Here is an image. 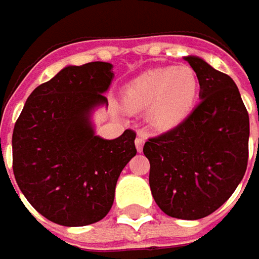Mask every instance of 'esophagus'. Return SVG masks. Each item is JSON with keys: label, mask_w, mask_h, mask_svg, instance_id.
<instances>
[{"label": "esophagus", "mask_w": 259, "mask_h": 259, "mask_svg": "<svg viewBox=\"0 0 259 259\" xmlns=\"http://www.w3.org/2000/svg\"><path fill=\"white\" fill-rule=\"evenodd\" d=\"M144 143H145L144 135L140 134L137 138H135V148H137V151H138V153H141V151H143V148H144Z\"/></svg>", "instance_id": "obj_1"}]
</instances>
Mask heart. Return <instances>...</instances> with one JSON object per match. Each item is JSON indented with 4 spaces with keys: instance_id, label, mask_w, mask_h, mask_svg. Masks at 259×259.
Segmentation results:
<instances>
[{
    "instance_id": "1",
    "label": "heart",
    "mask_w": 259,
    "mask_h": 259,
    "mask_svg": "<svg viewBox=\"0 0 259 259\" xmlns=\"http://www.w3.org/2000/svg\"><path fill=\"white\" fill-rule=\"evenodd\" d=\"M197 94L199 79L192 67H158L124 86L122 105L134 112L148 107L147 122L157 131H168L189 116Z\"/></svg>"
}]
</instances>
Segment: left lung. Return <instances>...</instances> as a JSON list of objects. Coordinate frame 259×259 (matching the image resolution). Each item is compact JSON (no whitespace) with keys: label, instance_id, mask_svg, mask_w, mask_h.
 <instances>
[{"label":"left lung","instance_id":"8db88e82","mask_svg":"<svg viewBox=\"0 0 259 259\" xmlns=\"http://www.w3.org/2000/svg\"><path fill=\"white\" fill-rule=\"evenodd\" d=\"M197 75L200 102L171 131L148 140L150 189L165 214L196 221L232 196L248 163L249 116L232 77L199 56H184Z\"/></svg>","mask_w":259,"mask_h":259}]
</instances>
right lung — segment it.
I'll return each mask as SVG.
<instances>
[{"instance_id": "1", "label": "right lung", "mask_w": 259, "mask_h": 259, "mask_svg": "<svg viewBox=\"0 0 259 259\" xmlns=\"http://www.w3.org/2000/svg\"><path fill=\"white\" fill-rule=\"evenodd\" d=\"M114 66L92 62L63 67L27 98L13 133L15 182L46 219L85 226L111 210L118 177L137 154L135 133L96 135L92 116L108 106Z\"/></svg>"}]
</instances>
